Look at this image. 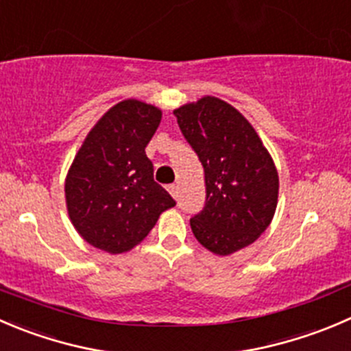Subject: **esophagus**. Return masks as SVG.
<instances>
[{"instance_id": "34e87169", "label": "esophagus", "mask_w": 351, "mask_h": 351, "mask_svg": "<svg viewBox=\"0 0 351 351\" xmlns=\"http://www.w3.org/2000/svg\"><path fill=\"white\" fill-rule=\"evenodd\" d=\"M168 190H169V193H171L173 197H178V185H176V183H173V185H168Z\"/></svg>"}]
</instances>
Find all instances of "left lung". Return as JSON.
<instances>
[{"instance_id":"8db88e82","label":"left lung","mask_w":351,"mask_h":351,"mask_svg":"<svg viewBox=\"0 0 351 351\" xmlns=\"http://www.w3.org/2000/svg\"><path fill=\"white\" fill-rule=\"evenodd\" d=\"M206 176V206L190 219L200 245L217 255L248 247L273 221L276 166L247 118L206 96L173 111Z\"/></svg>"}]
</instances>
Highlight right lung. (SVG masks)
I'll use <instances>...</instances> for the list:
<instances>
[{
    "label": "right lung",
    "mask_w": 351,
    "mask_h": 351,
    "mask_svg": "<svg viewBox=\"0 0 351 351\" xmlns=\"http://www.w3.org/2000/svg\"><path fill=\"white\" fill-rule=\"evenodd\" d=\"M161 114L152 104L121 101L94 125L68 169V216L78 234L99 250H132L161 213L176 206L154 182V166L145 156Z\"/></svg>",
    "instance_id": "obj_1"
}]
</instances>
